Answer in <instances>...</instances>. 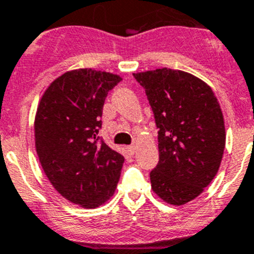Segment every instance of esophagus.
Masks as SVG:
<instances>
[{
    "instance_id": "34e87169",
    "label": "esophagus",
    "mask_w": 254,
    "mask_h": 254,
    "mask_svg": "<svg viewBox=\"0 0 254 254\" xmlns=\"http://www.w3.org/2000/svg\"><path fill=\"white\" fill-rule=\"evenodd\" d=\"M127 149H128V151L131 152L132 154H133L134 152H136V146H134V144H131V146H127Z\"/></svg>"
}]
</instances>
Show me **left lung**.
<instances>
[{
  "label": "left lung",
  "mask_w": 254,
  "mask_h": 254,
  "mask_svg": "<svg viewBox=\"0 0 254 254\" xmlns=\"http://www.w3.org/2000/svg\"><path fill=\"white\" fill-rule=\"evenodd\" d=\"M146 91L158 131L153 192L182 206L203 192L218 172L226 146L221 106L211 87L180 69L133 73Z\"/></svg>",
  "instance_id": "1"
}]
</instances>
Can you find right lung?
<instances>
[{
	"instance_id": "add662e5",
	"label": "right lung",
	"mask_w": 254,
	"mask_h": 254,
	"mask_svg": "<svg viewBox=\"0 0 254 254\" xmlns=\"http://www.w3.org/2000/svg\"><path fill=\"white\" fill-rule=\"evenodd\" d=\"M118 74L79 68L48 86L35 118V143L40 163L55 190L84 208H96L115 193L122 154L97 136L108 92Z\"/></svg>"
}]
</instances>
